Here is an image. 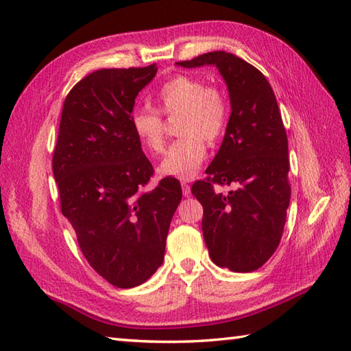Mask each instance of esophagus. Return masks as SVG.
Wrapping results in <instances>:
<instances>
[{
	"instance_id": "esophagus-1",
	"label": "esophagus",
	"mask_w": 351,
	"mask_h": 351,
	"mask_svg": "<svg viewBox=\"0 0 351 351\" xmlns=\"http://www.w3.org/2000/svg\"><path fill=\"white\" fill-rule=\"evenodd\" d=\"M181 185H182V193H184V196H187V197H189V195H190V185L187 184V181H182V182H181Z\"/></svg>"
}]
</instances>
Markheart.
Segmentation results:
<instances>
[{
	"label": "heart",
	"mask_w": 351,
	"mask_h": 351,
	"mask_svg": "<svg viewBox=\"0 0 351 351\" xmlns=\"http://www.w3.org/2000/svg\"><path fill=\"white\" fill-rule=\"evenodd\" d=\"M155 102L164 116H180L178 134L182 138L169 147L160 164V173L189 180L196 175L206 158L208 143L225 134L229 104L225 92L191 75H175L155 93ZM137 140L151 154H161L166 143V123L158 111L138 108L131 114Z\"/></svg>",
	"instance_id": "obj_1"
}]
</instances>
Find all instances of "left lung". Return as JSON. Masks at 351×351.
I'll list each match as a JSON object with an SVG mask.
<instances>
[{
	"mask_svg": "<svg viewBox=\"0 0 351 351\" xmlns=\"http://www.w3.org/2000/svg\"><path fill=\"white\" fill-rule=\"evenodd\" d=\"M178 64L217 66L232 108L206 178L191 187L204 206L208 252L214 264L232 271L258 270L278 249L291 197L288 138L274 92L261 71L230 52H206ZM214 184L237 189L221 195Z\"/></svg>",
	"mask_w": 351,
	"mask_h": 351,
	"instance_id": "obj_1",
	"label": "left lung"
}]
</instances>
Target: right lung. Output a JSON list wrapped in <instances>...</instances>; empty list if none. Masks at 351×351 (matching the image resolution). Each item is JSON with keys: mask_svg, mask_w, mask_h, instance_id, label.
<instances>
[{"mask_svg": "<svg viewBox=\"0 0 351 351\" xmlns=\"http://www.w3.org/2000/svg\"><path fill=\"white\" fill-rule=\"evenodd\" d=\"M145 68L99 69L72 87L63 104L52 171L60 210L87 263L117 288L147 280L162 264L181 184L154 176L131 126L136 96L155 77Z\"/></svg>", "mask_w": 351, "mask_h": 351, "instance_id": "add662e5", "label": "right lung"}]
</instances>
